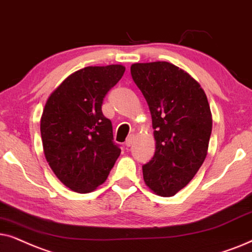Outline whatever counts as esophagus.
<instances>
[{
  "label": "esophagus",
  "mask_w": 252,
  "mask_h": 252,
  "mask_svg": "<svg viewBox=\"0 0 252 252\" xmlns=\"http://www.w3.org/2000/svg\"><path fill=\"white\" fill-rule=\"evenodd\" d=\"M133 139H135V136L133 135H130L128 138H126V146H131L132 145V143H133Z\"/></svg>",
  "instance_id": "1"
}]
</instances>
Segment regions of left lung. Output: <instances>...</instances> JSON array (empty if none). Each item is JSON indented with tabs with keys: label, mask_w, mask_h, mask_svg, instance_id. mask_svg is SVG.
Wrapping results in <instances>:
<instances>
[{
	"label": "left lung",
	"mask_w": 252,
	"mask_h": 252,
	"mask_svg": "<svg viewBox=\"0 0 252 252\" xmlns=\"http://www.w3.org/2000/svg\"><path fill=\"white\" fill-rule=\"evenodd\" d=\"M133 82L149 105L156 152L143 166L145 184L156 194L172 197L182 190L205 160L212 114L196 79L169 62L135 63Z\"/></svg>",
	"instance_id": "8db88e82"
}]
</instances>
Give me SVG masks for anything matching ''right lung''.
<instances>
[{"mask_svg": "<svg viewBox=\"0 0 252 252\" xmlns=\"http://www.w3.org/2000/svg\"><path fill=\"white\" fill-rule=\"evenodd\" d=\"M124 71L121 64L86 66L66 77L47 99L40 121L43 153L56 177L75 192L96 189L120 157L101 106Z\"/></svg>", "mask_w": 252, "mask_h": 252, "instance_id": "right-lung-1", "label": "right lung"}]
</instances>
